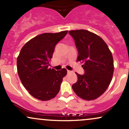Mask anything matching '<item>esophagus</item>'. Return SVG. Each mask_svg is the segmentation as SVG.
<instances>
[{"label": "esophagus", "mask_w": 129, "mask_h": 129, "mask_svg": "<svg viewBox=\"0 0 129 129\" xmlns=\"http://www.w3.org/2000/svg\"><path fill=\"white\" fill-rule=\"evenodd\" d=\"M72 73V71H70V70H67V73Z\"/></svg>", "instance_id": "obj_1"}]
</instances>
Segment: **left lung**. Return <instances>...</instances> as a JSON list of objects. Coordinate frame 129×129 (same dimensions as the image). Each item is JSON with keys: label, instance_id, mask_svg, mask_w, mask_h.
Returning <instances> with one entry per match:
<instances>
[{"label": "left lung", "instance_id": "1", "mask_svg": "<svg viewBox=\"0 0 129 129\" xmlns=\"http://www.w3.org/2000/svg\"><path fill=\"white\" fill-rule=\"evenodd\" d=\"M75 41L78 52V61L83 63L84 75L78 76L72 85L73 91L83 100L90 101L103 94L113 77L114 67L112 54L104 40L85 29L69 31Z\"/></svg>", "mask_w": 129, "mask_h": 129}]
</instances>
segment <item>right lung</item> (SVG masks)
I'll return each mask as SVG.
<instances>
[{
  "label": "right lung",
  "mask_w": 129,
  "mask_h": 129,
  "mask_svg": "<svg viewBox=\"0 0 129 129\" xmlns=\"http://www.w3.org/2000/svg\"><path fill=\"white\" fill-rule=\"evenodd\" d=\"M68 31L43 33L26 42L17 59V69L22 84L31 95L41 101L54 98L60 90L67 70L48 68L56 44Z\"/></svg>",
  "instance_id": "right-lung-1"
}]
</instances>
